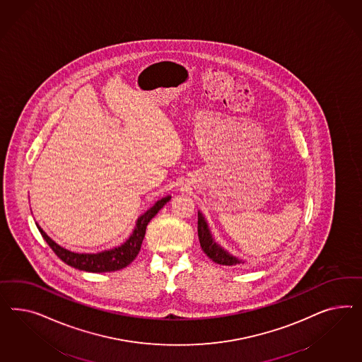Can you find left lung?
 <instances>
[{"instance_id":"1","label":"left lung","mask_w":362,"mask_h":362,"mask_svg":"<svg viewBox=\"0 0 362 362\" xmlns=\"http://www.w3.org/2000/svg\"><path fill=\"white\" fill-rule=\"evenodd\" d=\"M197 236L203 252L206 253L212 262L220 265H239L245 263L244 260L233 256L216 243L215 238L212 236V232L209 230L207 220L200 211H197Z\"/></svg>"}]
</instances>
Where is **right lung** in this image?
Returning <instances> with one entry per match:
<instances>
[{"label":"right lung","mask_w":362,"mask_h":362,"mask_svg":"<svg viewBox=\"0 0 362 362\" xmlns=\"http://www.w3.org/2000/svg\"><path fill=\"white\" fill-rule=\"evenodd\" d=\"M170 199H171L170 195L159 199L153 207H150L144 214H142L135 221V227L132 230V235L126 239L124 243H122L121 245L100 251V252L78 253L69 251L64 247H61L59 244H57L53 239H50L38 224H37V228L40 230L45 241L54 251L55 255L67 265L77 268L79 271H86L93 274L112 272L127 267L138 256L144 239L147 224L159 212V209H163L165 203L170 202Z\"/></svg>","instance_id":"add662e5"}]
</instances>
